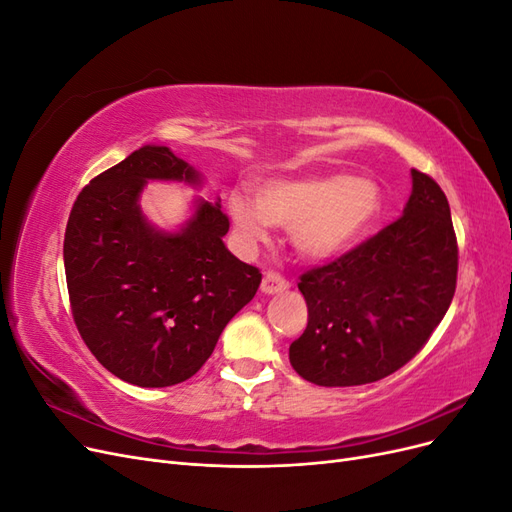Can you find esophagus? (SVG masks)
<instances>
[{
  "label": "esophagus",
  "mask_w": 512,
  "mask_h": 512,
  "mask_svg": "<svg viewBox=\"0 0 512 512\" xmlns=\"http://www.w3.org/2000/svg\"><path fill=\"white\" fill-rule=\"evenodd\" d=\"M286 288H288V280H284V277L277 271H267L265 277H262L260 290L265 294H275V292H282Z\"/></svg>",
  "instance_id": "34e87169"
}]
</instances>
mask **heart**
Returning a JSON list of instances; mask_svg holds the SVG:
<instances>
[{
    "label": "heart",
    "mask_w": 512,
    "mask_h": 512,
    "mask_svg": "<svg viewBox=\"0 0 512 512\" xmlns=\"http://www.w3.org/2000/svg\"><path fill=\"white\" fill-rule=\"evenodd\" d=\"M228 211L245 241H265L273 224L292 232V243L303 256L327 260L346 252L374 226L382 211V190L367 177L277 179L260 185L258 200L230 194Z\"/></svg>",
    "instance_id": "obj_1"
}]
</instances>
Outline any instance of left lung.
<instances>
[{
    "instance_id": "8db88e82",
    "label": "left lung",
    "mask_w": 512,
    "mask_h": 512,
    "mask_svg": "<svg viewBox=\"0 0 512 512\" xmlns=\"http://www.w3.org/2000/svg\"><path fill=\"white\" fill-rule=\"evenodd\" d=\"M459 250L440 185L412 170L404 215L339 258L307 269V327L290 365L318 386H359L404 367L427 344L457 288Z\"/></svg>"
}]
</instances>
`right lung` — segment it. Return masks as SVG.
I'll return each mask as SVG.
<instances>
[{"instance_id": "right-lung-1", "label": "right lung", "mask_w": 512, "mask_h": 512, "mask_svg": "<svg viewBox=\"0 0 512 512\" xmlns=\"http://www.w3.org/2000/svg\"><path fill=\"white\" fill-rule=\"evenodd\" d=\"M149 179L198 183L168 147L145 145L76 196L64 267L76 329L96 359L136 386L160 389L205 365L262 275L232 256L228 215L198 200L179 232L153 228L138 207Z\"/></svg>"}]
</instances>
